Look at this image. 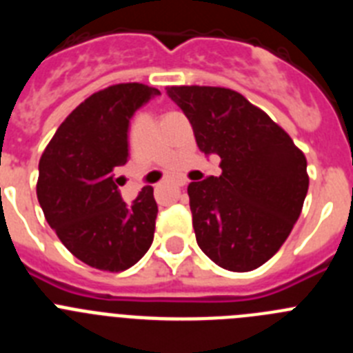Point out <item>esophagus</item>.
<instances>
[{"label": "esophagus", "mask_w": 353, "mask_h": 353, "mask_svg": "<svg viewBox=\"0 0 353 353\" xmlns=\"http://www.w3.org/2000/svg\"><path fill=\"white\" fill-rule=\"evenodd\" d=\"M174 183H176L179 187H183V185H187V180L185 179H174Z\"/></svg>", "instance_id": "obj_1"}]
</instances>
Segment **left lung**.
<instances>
[{
  "label": "left lung",
  "instance_id": "left-lung-1",
  "mask_svg": "<svg viewBox=\"0 0 353 353\" xmlns=\"http://www.w3.org/2000/svg\"><path fill=\"white\" fill-rule=\"evenodd\" d=\"M198 148L219 155V176L187 187L199 249L232 272L279 251L307 194V162L292 138L244 95L215 86H170Z\"/></svg>",
  "mask_w": 353,
  "mask_h": 353
}]
</instances>
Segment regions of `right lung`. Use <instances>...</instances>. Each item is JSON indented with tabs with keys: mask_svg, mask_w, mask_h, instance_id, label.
Returning <instances> with one entry per match:
<instances>
[{
	"mask_svg": "<svg viewBox=\"0 0 353 353\" xmlns=\"http://www.w3.org/2000/svg\"><path fill=\"white\" fill-rule=\"evenodd\" d=\"M161 95L139 83L114 84L81 102L58 127L39 162L37 198L46 221L76 258L120 272L154 240L157 203L143 187L127 205L117 171L129 159L130 118Z\"/></svg>",
	"mask_w": 353,
	"mask_h": 353,
	"instance_id": "1",
	"label": "right lung"
}]
</instances>
